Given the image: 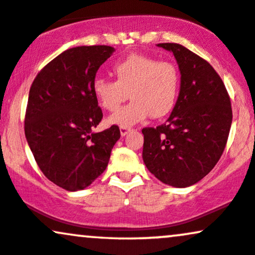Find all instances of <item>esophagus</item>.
Listing matches in <instances>:
<instances>
[{
	"label": "esophagus",
	"mask_w": 255,
	"mask_h": 255,
	"mask_svg": "<svg viewBox=\"0 0 255 255\" xmlns=\"http://www.w3.org/2000/svg\"><path fill=\"white\" fill-rule=\"evenodd\" d=\"M131 128H128V127H121V134L122 136H127V134L130 132Z\"/></svg>",
	"instance_id": "34e87169"
}]
</instances>
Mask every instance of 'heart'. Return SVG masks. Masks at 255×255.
I'll return each mask as SVG.
<instances>
[{"label":"heart","mask_w":255,"mask_h":255,"mask_svg":"<svg viewBox=\"0 0 255 255\" xmlns=\"http://www.w3.org/2000/svg\"><path fill=\"white\" fill-rule=\"evenodd\" d=\"M112 70L116 81L97 76L92 82L95 99L109 112L118 110L128 94L132 99L111 117L112 124L128 128L173 110L180 87V73L173 62L132 53L115 63Z\"/></svg>","instance_id":"heart-1"}]
</instances>
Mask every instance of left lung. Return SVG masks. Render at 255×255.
<instances>
[{"label": "left lung", "mask_w": 255, "mask_h": 255, "mask_svg": "<svg viewBox=\"0 0 255 255\" xmlns=\"http://www.w3.org/2000/svg\"><path fill=\"white\" fill-rule=\"evenodd\" d=\"M157 46L173 52L178 62L180 93L164 124L142 130L143 161L163 184L187 187L209 174L222 156L232 127V104L210 63L180 44Z\"/></svg>", "instance_id": "1"}]
</instances>
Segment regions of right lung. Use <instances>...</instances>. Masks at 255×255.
I'll return each mask as SVG.
<instances>
[{"mask_svg": "<svg viewBox=\"0 0 255 255\" xmlns=\"http://www.w3.org/2000/svg\"><path fill=\"white\" fill-rule=\"evenodd\" d=\"M113 51L107 45L64 51L39 71L29 89L27 142L43 174L71 192L83 190L103 174L121 138L117 125L92 131L103 119L92 82Z\"/></svg>", "mask_w": 255, "mask_h": 255, "instance_id": "right-lung-1", "label": "right lung"}]
</instances>
